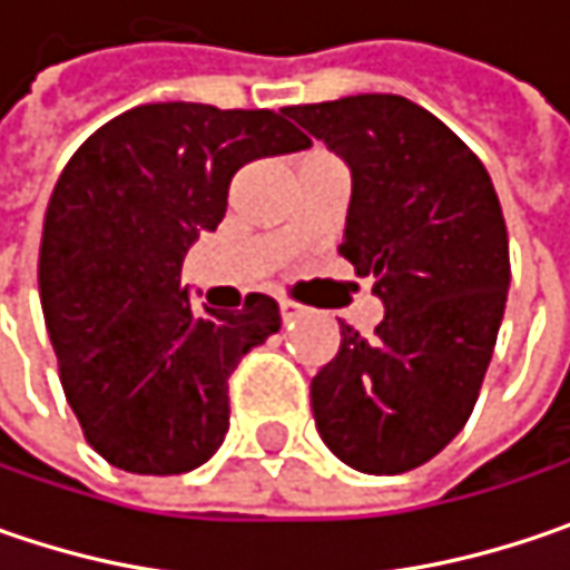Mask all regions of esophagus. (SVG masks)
<instances>
[{"mask_svg":"<svg viewBox=\"0 0 570 570\" xmlns=\"http://www.w3.org/2000/svg\"><path fill=\"white\" fill-rule=\"evenodd\" d=\"M303 306H299V303H293V299H281V318H284V322H293V318H299V315H303Z\"/></svg>","mask_w":570,"mask_h":570,"instance_id":"1","label":"esophagus"}]
</instances>
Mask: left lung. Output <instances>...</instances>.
<instances>
[{
    "label": "left lung",
    "mask_w": 570,
    "mask_h": 570,
    "mask_svg": "<svg viewBox=\"0 0 570 570\" xmlns=\"http://www.w3.org/2000/svg\"><path fill=\"white\" fill-rule=\"evenodd\" d=\"M286 114L351 168L341 258L373 277V337L341 325L312 380L325 446L366 475L424 465L475 409L510 286L508 226L482 159L402 95H351Z\"/></svg>",
    "instance_id": "obj_1"
}]
</instances>
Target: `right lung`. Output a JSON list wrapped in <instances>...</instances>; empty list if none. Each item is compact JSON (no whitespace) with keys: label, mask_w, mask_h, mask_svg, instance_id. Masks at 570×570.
Masks as SVG:
<instances>
[{"label":"right lung","mask_w":570,"mask_h":570,"mask_svg":"<svg viewBox=\"0 0 570 570\" xmlns=\"http://www.w3.org/2000/svg\"><path fill=\"white\" fill-rule=\"evenodd\" d=\"M286 111L139 105L66 161L50 194L38 284L60 383L86 440L137 475H181L229 431V376L281 328L271 296L190 306L181 264L226 216L242 165L312 146Z\"/></svg>","instance_id":"1"}]
</instances>
